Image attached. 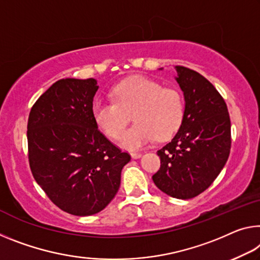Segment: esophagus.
I'll list each match as a JSON object with an SVG mask.
<instances>
[{"instance_id":"1","label":"esophagus","mask_w":260,"mask_h":260,"mask_svg":"<svg viewBox=\"0 0 260 260\" xmlns=\"http://www.w3.org/2000/svg\"><path fill=\"white\" fill-rule=\"evenodd\" d=\"M131 156H132V158H134V159H138V158L141 157L142 154H141V152H132Z\"/></svg>"}]
</instances>
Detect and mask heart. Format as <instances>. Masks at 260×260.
<instances>
[{"label": "heart", "instance_id": "b5f03b06", "mask_svg": "<svg viewBox=\"0 0 260 260\" xmlns=\"http://www.w3.org/2000/svg\"><path fill=\"white\" fill-rule=\"evenodd\" d=\"M114 101L97 100L92 105L94 121L110 138H119L133 113L137 121L122 134L120 145L138 149L155 138L166 140L178 129L184 115L182 94L145 76H133L112 90Z\"/></svg>", "mask_w": 260, "mask_h": 260}]
</instances>
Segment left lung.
<instances>
[{
  "instance_id": "8db88e82",
  "label": "left lung",
  "mask_w": 260,
  "mask_h": 260,
  "mask_svg": "<svg viewBox=\"0 0 260 260\" xmlns=\"http://www.w3.org/2000/svg\"><path fill=\"white\" fill-rule=\"evenodd\" d=\"M175 69L185 101L183 120L157 151L160 168L152 180L168 196L191 199L211 186L225 166L232 125L224 100L207 78L183 66Z\"/></svg>"
}]
</instances>
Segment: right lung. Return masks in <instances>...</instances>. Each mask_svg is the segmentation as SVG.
I'll return each mask as SVG.
<instances>
[{
	"instance_id": "right-lung-1",
	"label": "right lung",
	"mask_w": 260,
	"mask_h": 260,
	"mask_svg": "<svg viewBox=\"0 0 260 260\" xmlns=\"http://www.w3.org/2000/svg\"><path fill=\"white\" fill-rule=\"evenodd\" d=\"M98 88L94 78H62L28 115L32 175L57 207L76 216L93 215L111 203L131 160L98 131L92 115Z\"/></svg>"
}]
</instances>
